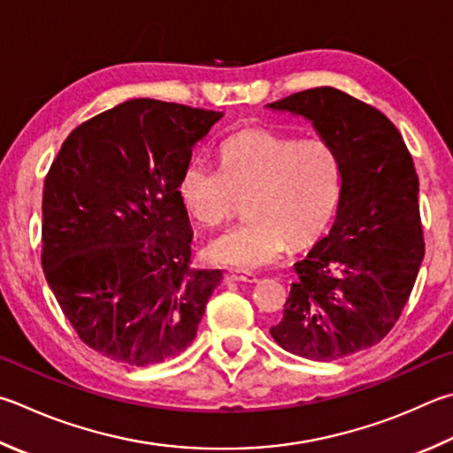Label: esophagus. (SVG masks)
<instances>
[{"mask_svg": "<svg viewBox=\"0 0 453 453\" xmlns=\"http://www.w3.org/2000/svg\"><path fill=\"white\" fill-rule=\"evenodd\" d=\"M226 281L229 283H257V277L248 271H227Z\"/></svg>", "mask_w": 453, "mask_h": 453, "instance_id": "esophagus-1", "label": "esophagus"}]
</instances>
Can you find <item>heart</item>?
<instances>
[{
  "label": "heart",
  "mask_w": 453,
  "mask_h": 453,
  "mask_svg": "<svg viewBox=\"0 0 453 453\" xmlns=\"http://www.w3.org/2000/svg\"><path fill=\"white\" fill-rule=\"evenodd\" d=\"M219 170L190 162L176 194L188 216L218 227L245 200L250 221L213 240L208 257L218 265L255 271L273 265L287 242L303 248L323 234L341 190L334 148L323 138H299L269 128H245L226 138Z\"/></svg>",
  "instance_id": "1"
}]
</instances>
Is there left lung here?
Returning <instances> with one entry per match:
<instances>
[{
  "instance_id": "obj_1",
  "label": "left lung",
  "mask_w": 453,
  "mask_h": 453,
  "mask_svg": "<svg viewBox=\"0 0 453 453\" xmlns=\"http://www.w3.org/2000/svg\"><path fill=\"white\" fill-rule=\"evenodd\" d=\"M267 109L307 119L334 148L341 194L328 235L295 263L279 347L336 360L374 347L396 325L424 259L418 174L398 128L333 87L301 90Z\"/></svg>"
}]
</instances>
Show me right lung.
<instances>
[{
	"mask_svg": "<svg viewBox=\"0 0 453 453\" xmlns=\"http://www.w3.org/2000/svg\"><path fill=\"white\" fill-rule=\"evenodd\" d=\"M224 112L134 98L67 136L43 186L45 279L79 339L130 366L194 341L219 269H190L176 186Z\"/></svg>",
	"mask_w": 453,
	"mask_h": 453,
	"instance_id": "obj_1",
	"label": "right lung"
}]
</instances>
